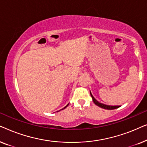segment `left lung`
I'll return each mask as SVG.
<instances>
[{"mask_svg":"<svg viewBox=\"0 0 147 147\" xmlns=\"http://www.w3.org/2000/svg\"><path fill=\"white\" fill-rule=\"evenodd\" d=\"M90 95H91L92 98V100H93V102H94V104H96V105H97L98 106H99V107L102 108H104V109H106V110H114V109H116V108H119L120 106H109V105H106V104H102V103H100L98 101H97L93 96H92V94L91 92H90Z\"/></svg>","mask_w":147,"mask_h":147,"instance_id":"left-lung-1","label":"left lung"}]
</instances>
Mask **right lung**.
I'll return each instance as SVG.
<instances>
[{"instance_id":"add662e5","label":"right lung","mask_w":147,"mask_h":147,"mask_svg":"<svg viewBox=\"0 0 147 147\" xmlns=\"http://www.w3.org/2000/svg\"><path fill=\"white\" fill-rule=\"evenodd\" d=\"M68 105H69V104H67V106H65V107H64L63 108H62V109H61V110H63V109H65V108L66 107H67V106ZM57 112H59V111H57Z\"/></svg>"}]
</instances>
